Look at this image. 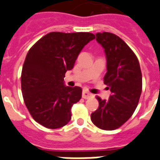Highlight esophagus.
<instances>
[{"mask_svg":"<svg viewBox=\"0 0 160 160\" xmlns=\"http://www.w3.org/2000/svg\"><path fill=\"white\" fill-rule=\"evenodd\" d=\"M91 96H92V94H91L90 92H88V91H86V90H83V92H82V98L88 99V98H90Z\"/></svg>","mask_w":160,"mask_h":160,"instance_id":"34e87169","label":"esophagus"}]
</instances>
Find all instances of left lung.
I'll return each instance as SVG.
<instances>
[{"label":"left lung","instance_id":"8db88e82","mask_svg":"<svg viewBox=\"0 0 160 160\" xmlns=\"http://www.w3.org/2000/svg\"><path fill=\"white\" fill-rule=\"evenodd\" d=\"M96 36V42L105 49L104 83L111 95L109 100L96 96L99 107L91 119L99 128L111 131L122 126L135 111L142 94V71L136 55L119 37L106 32Z\"/></svg>","mask_w":160,"mask_h":160}]
</instances>
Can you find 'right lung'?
I'll list each match as a JSON object with an SVG mask.
<instances>
[{
    "label": "right lung",
    "instance_id": "add662e5",
    "mask_svg": "<svg viewBox=\"0 0 160 160\" xmlns=\"http://www.w3.org/2000/svg\"><path fill=\"white\" fill-rule=\"evenodd\" d=\"M95 35L90 32H50L28 52L21 74L24 103L36 122L47 128L64 127L71 108L82 97L79 87L65 86V72L73 68L79 53Z\"/></svg>",
    "mask_w": 160,
    "mask_h": 160
}]
</instances>
